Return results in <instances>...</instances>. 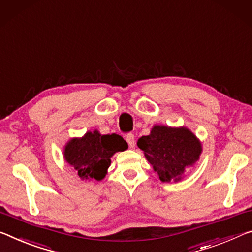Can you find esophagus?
Listing matches in <instances>:
<instances>
[{
    "mask_svg": "<svg viewBox=\"0 0 252 252\" xmlns=\"http://www.w3.org/2000/svg\"><path fill=\"white\" fill-rule=\"evenodd\" d=\"M126 140L127 142V145H129L130 148H133L135 146V139H134V134L132 133H127L126 137Z\"/></svg>",
    "mask_w": 252,
    "mask_h": 252,
    "instance_id": "34e87169",
    "label": "esophagus"
}]
</instances>
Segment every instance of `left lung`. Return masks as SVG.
Returning <instances> with one entry per match:
<instances>
[{"label": "left lung", "instance_id": "8db88e82", "mask_svg": "<svg viewBox=\"0 0 252 252\" xmlns=\"http://www.w3.org/2000/svg\"><path fill=\"white\" fill-rule=\"evenodd\" d=\"M162 183L179 182L185 170L198 160L202 145L185 126H154L137 142Z\"/></svg>", "mask_w": 252, "mask_h": 252}]
</instances>
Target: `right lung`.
I'll list each match as a JSON object with an SVG mask.
<instances>
[{
	"label": "right lung",
	"mask_w": 252,
	"mask_h": 252,
	"mask_svg": "<svg viewBox=\"0 0 252 252\" xmlns=\"http://www.w3.org/2000/svg\"><path fill=\"white\" fill-rule=\"evenodd\" d=\"M127 149L121 135L101 134L97 130L86 132L82 138H73L63 149V157L82 179L102 181L111 165V157Z\"/></svg>",
	"instance_id": "right-lung-1"
}]
</instances>
